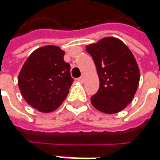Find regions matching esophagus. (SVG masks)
Returning <instances> with one entry per match:
<instances>
[{
	"instance_id": "1",
	"label": "esophagus",
	"mask_w": 160,
	"mask_h": 160,
	"mask_svg": "<svg viewBox=\"0 0 160 160\" xmlns=\"http://www.w3.org/2000/svg\"><path fill=\"white\" fill-rule=\"evenodd\" d=\"M78 81H80V82H84V75L82 74L81 76H80V78H78Z\"/></svg>"
}]
</instances>
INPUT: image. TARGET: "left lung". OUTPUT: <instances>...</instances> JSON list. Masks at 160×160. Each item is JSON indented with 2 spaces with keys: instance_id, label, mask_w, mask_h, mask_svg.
<instances>
[{
  "instance_id": "1",
  "label": "left lung",
  "mask_w": 160,
  "mask_h": 160,
  "mask_svg": "<svg viewBox=\"0 0 160 160\" xmlns=\"http://www.w3.org/2000/svg\"><path fill=\"white\" fill-rule=\"evenodd\" d=\"M97 66L100 87L91 103L102 112L112 114L126 108L137 90L140 72L135 57L120 40L107 37L88 45Z\"/></svg>"
}]
</instances>
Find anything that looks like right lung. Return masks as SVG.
I'll list each match as a JSON object with an SVG mask.
<instances>
[{
	"instance_id": "add662e5",
	"label": "right lung",
	"mask_w": 160,
	"mask_h": 160,
	"mask_svg": "<svg viewBox=\"0 0 160 160\" xmlns=\"http://www.w3.org/2000/svg\"><path fill=\"white\" fill-rule=\"evenodd\" d=\"M64 51L57 46L39 48L26 59L18 75V87L26 102L42 112L55 111L66 98L73 79Z\"/></svg>"
}]
</instances>
